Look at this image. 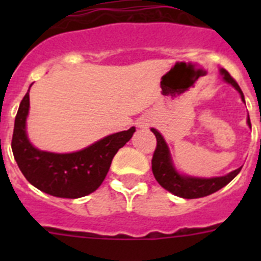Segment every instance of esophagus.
<instances>
[{
	"mask_svg": "<svg viewBox=\"0 0 261 261\" xmlns=\"http://www.w3.org/2000/svg\"><path fill=\"white\" fill-rule=\"evenodd\" d=\"M140 126H141V128H144V126H145V124H140Z\"/></svg>",
	"mask_w": 261,
	"mask_h": 261,
	"instance_id": "1",
	"label": "esophagus"
}]
</instances>
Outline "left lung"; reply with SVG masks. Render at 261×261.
<instances>
[{"label":"left lung","instance_id":"8db88e82","mask_svg":"<svg viewBox=\"0 0 261 261\" xmlns=\"http://www.w3.org/2000/svg\"><path fill=\"white\" fill-rule=\"evenodd\" d=\"M220 71L223 80L235 87V90L241 94L242 100L244 102V95L239 85L237 84V81L225 69H221ZM247 124L251 128L250 117L247 119ZM151 132L155 135L156 138V147L153 154V159H151V170H153L154 177L165 190L174 193L175 196H179V197H183V199H199V197L212 195V193L221 190L226 184H229L242 170V167H239L230 172V174L225 175V176L209 177V179L180 175L172 166L171 155H170V151H168L167 144L161 136V133L154 128H151Z\"/></svg>","mask_w":261,"mask_h":261}]
</instances>
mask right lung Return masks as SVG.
<instances>
[{"label": "right lung", "mask_w": 261, "mask_h": 261, "mask_svg": "<svg viewBox=\"0 0 261 261\" xmlns=\"http://www.w3.org/2000/svg\"><path fill=\"white\" fill-rule=\"evenodd\" d=\"M29 108L30 95L27 93L20 102L14 123L11 140L14 158L32 186L56 197L78 199L98 190L110 170L115 154L136 132V128L132 126L128 130L107 136L75 153L41 151L32 146L27 138Z\"/></svg>", "instance_id": "obj_1"}]
</instances>
